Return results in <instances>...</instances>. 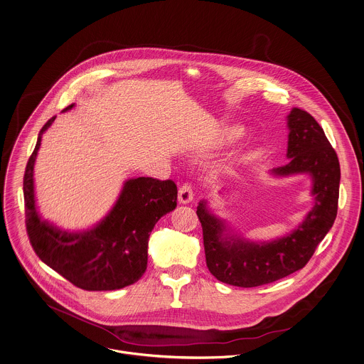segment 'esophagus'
<instances>
[{"label":"esophagus","mask_w":364,"mask_h":364,"mask_svg":"<svg viewBox=\"0 0 364 364\" xmlns=\"http://www.w3.org/2000/svg\"><path fill=\"white\" fill-rule=\"evenodd\" d=\"M194 200V193L188 184H184L178 190V202L180 203H188Z\"/></svg>","instance_id":"obj_1"}]
</instances>
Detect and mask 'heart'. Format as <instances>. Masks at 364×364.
<instances>
[{"label":"heart","instance_id":"heart-1","mask_svg":"<svg viewBox=\"0 0 364 364\" xmlns=\"http://www.w3.org/2000/svg\"><path fill=\"white\" fill-rule=\"evenodd\" d=\"M242 134H244V129L240 125H226L219 131V134L215 139V145L216 146L229 145V144L237 141Z\"/></svg>","mask_w":364,"mask_h":364}]
</instances>
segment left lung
Masks as SVG:
<instances>
[{
	"mask_svg": "<svg viewBox=\"0 0 364 364\" xmlns=\"http://www.w3.org/2000/svg\"><path fill=\"white\" fill-rule=\"evenodd\" d=\"M289 162L272 168L274 177L309 174L314 205L289 235L271 242H251L235 233L203 201L197 206L206 267L220 282L255 287L275 282L301 269L332 228L339 198L341 167L336 152L320 124L307 112L293 107L287 116Z\"/></svg>",
	"mask_w": 364,
	"mask_h": 364,
	"instance_id": "obj_1",
	"label": "left lung"
}]
</instances>
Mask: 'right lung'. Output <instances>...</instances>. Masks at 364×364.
<instances>
[{
	"label": "right lung",
	"mask_w": 364,
	"mask_h": 364,
	"mask_svg": "<svg viewBox=\"0 0 364 364\" xmlns=\"http://www.w3.org/2000/svg\"><path fill=\"white\" fill-rule=\"evenodd\" d=\"M74 105L63 110H71ZM43 125L38 144L23 176L26 230L41 261L83 290H116L136 282L146 271L148 240L156 222L177 206V186L171 180L129 178L110 212L93 228L82 232L63 230L43 220L35 200L33 170L41 135L53 124Z\"/></svg>",
	"instance_id": "add662e5"
}]
</instances>
